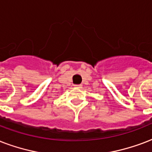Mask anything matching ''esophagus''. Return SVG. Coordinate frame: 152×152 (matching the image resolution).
I'll list each match as a JSON object with an SVG mask.
<instances>
[{"label": "esophagus", "instance_id": "1", "mask_svg": "<svg viewBox=\"0 0 152 152\" xmlns=\"http://www.w3.org/2000/svg\"><path fill=\"white\" fill-rule=\"evenodd\" d=\"M76 86L78 87V88H81V87H82V85H81V84H79V85H76Z\"/></svg>", "mask_w": 152, "mask_h": 152}]
</instances>
